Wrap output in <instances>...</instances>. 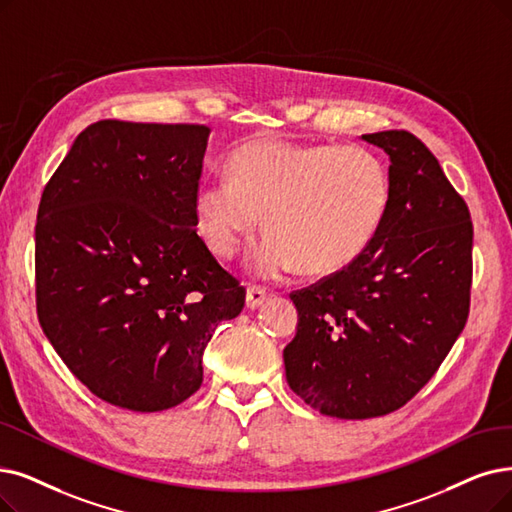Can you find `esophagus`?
Segmentation results:
<instances>
[{
    "label": "esophagus",
    "mask_w": 512,
    "mask_h": 512,
    "mask_svg": "<svg viewBox=\"0 0 512 512\" xmlns=\"http://www.w3.org/2000/svg\"><path fill=\"white\" fill-rule=\"evenodd\" d=\"M264 300H267V292L258 288V285H250L248 294H245V306H248V309H258Z\"/></svg>",
    "instance_id": "esophagus-1"
}]
</instances>
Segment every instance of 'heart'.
<instances>
[{"label": "heart", "instance_id": "obj_1", "mask_svg": "<svg viewBox=\"0 0 512 512\" xmlns=\"http://www.w3.org/2000/svg\"><path fill=\"white\" fill-rule=\"evenodd\" d=\"M393 203L384 157L363 145H292L250 140L233 151L229 176L199 180L193 208L210 252L233 258L260 224L248 258L258 279H283L300 264L332 273L353 262L382 231Z\"/></svg>", "mask_w": 512, "mask_h": 512}]
</instances>
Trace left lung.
Instances as JSON below:
<instances>
[{"instance_id":"1","label":"left lung","mask_w":512,"mask_h":512,"mask_svg":"<svg viewBox=\"0 0 512 512\" xmlns=\"http://www.w3.org/2000/svg\"><path fill=\"white\" fill-rule=\"evenodd\" d=\"M363 140L391 157V212L363 254L290 294L298 332L283 349L292 391L344 420L414 399L464 330L473 285V220L437 157L405 130Z\"/></svg>"}]
</instances>
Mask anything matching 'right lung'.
Returning a JSON list of instances; mask_svg holds the SVG:
<instances>
[{
  "label": "right lung",
  "mask_w": 512,
  "mask_h": 512,
  "mask_svg": "<svg viewBox=\"0 0 512 512\" xmlns=\"http://www.w3.org/2000/svg\"><path fill=\"white\" fill-rule=\"evenodd\" d=\"M208 134L199 124L96 121L39 201V323L77 380L132 412L189 399L218 323L245 304V288L195 229Z\"/></svg>",
  "instance_id": "right-lung-1"
}]
</instances>
